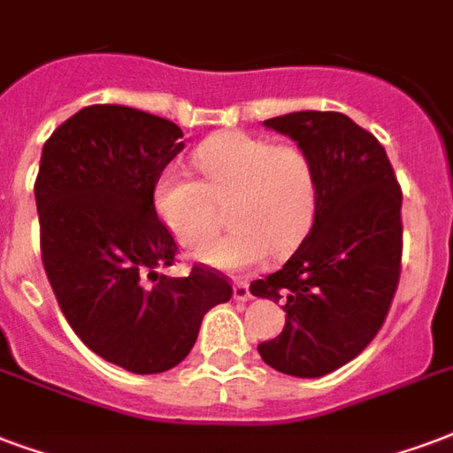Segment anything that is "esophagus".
Listing matches in <instances>:
<instances>
[{"mask_svg": "<svg viewBox=\"0 0 453 453\" xmlns=\"http://www.w3.org/2000/svg\"><path fill=\"white\" fill-rule=\"evenodd\" d=\"M234 298L236 301H248L250 298V287H248L246 281H236L234 284Z\"/></svg>", "mask_w": 453, "mask_h": 453, "instance_id": "34e87169", "label": "esophagus"}]
</instances>
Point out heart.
Here are the masks:
<instances>
[{
  "label": "heart",
  "instance_id": "obj_1",
  "mask_svg": "<svg viewBox=\"0 0 453 453\" xmlns=\"http://www.w3.org/2000/svg\"><path fill=\"white\" fill-rule=\"evenodd\" d=\"M193 162L203 183L166 169L155 181V210L179 246L196 250L219 229L217 205L231 231L198 253L222 272H248L272 255L301 246L315 217V169L294 142L226 131L200 142Z\"/></svg>",
  "mask_w": 453,
  "mask_h": 453
}]
</instances>
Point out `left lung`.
I'll use <instances>...</instances> for the list:
<instances>
[{"label": "left lung", "mask_w": 453, "mask_h": 453, "mask_svg": "<svg viewBox=\"0 0 453 453\" xmlns=\"http://www.w3.org/2000/svg\"><path fill=\"white\" fill-rule=\"evenodd\" d=\"M315 169V219L287 265L250 284L281 301L287 325L257 351L270 368L322 377L368 346L389 312L401 272V188L375 135L339 111L265 121Z\"/></svg>", "instance_id": "obj_1"}]
</instances>
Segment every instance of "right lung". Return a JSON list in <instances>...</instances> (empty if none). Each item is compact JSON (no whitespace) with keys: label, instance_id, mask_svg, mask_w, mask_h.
<instances>
[{"label":"right lung","instance_id":"add662e5","mask_svg":"<svg viewBox=\"0 0 453 453\" xmlns=\"http://www.w3.org/2000/svg\"><path fill=\"white\" fill-rule=\"evenodd\" d=\"M169 119L121 104L76 111L50 135L35 181L40 250L64 318L100 358L135 375L179 365L205 312L231 298L224 274L166 277L176 241L155 181L183 150Z\"/></svg>","mask_w":453,"mask_h":453}]
</instances>
